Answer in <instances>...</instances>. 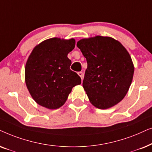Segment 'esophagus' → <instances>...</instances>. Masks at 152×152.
I'll use <instances>...</instances> for the list:
<instances>
[{"instance_id": "1", "label": "esophagus", "mask_w": 152, "mask_h": 152, "mask_svg": "<svg viewBox=\"0 0 152 152\" xmlns=\"http://www.w3.org/2000/svg\"><path fill=\"white\" fill-rule=\"evenodd\" d=\"M78 74L79 75V76H80V78H81V79H83V73L82 72H78Z\"/></svg>"}]
</instances>
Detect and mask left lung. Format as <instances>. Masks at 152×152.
Wrapping results in <instances>:
<instances>
[{
    "instance_id": "left-lung-1",
    "label": "left lung",
    "mask_w": 152,
    "mask_h": 152,
    "mask_svg": "<svg viewBox=\"0 0 152 152\" xmlns=\"http://www.w3.org/2000/svg\"><path fill=\"white\" fill-rule=\"evenodd\" d=\"M77 46L88 63L83 87L91 104L99 109L118 104L128 92L134 73L126 48L117 40L102 36L80 39Z\"/></svg>"
}]
</instances>
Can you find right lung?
I'll list each match as a JSON object with an SVG mask.
<instances>
[{
  "label": "right lung",
  "mask_w": 152,
  "mask_h": 152,
  "mask_svg": "<svg viewBox=\"0 0 152 152\" xmlns=\"http://www.w3.org/2000/svg\"><path fill=\"white\" fill-rule=\"evenodd\" d=\"M75 47V40L51 38L34 48L26 62V86L33 99L48 109L61 107L81 78L70 69L67 58Z\"/></svg>",
  "instance_id": "obj_1"
}]
</instances>
